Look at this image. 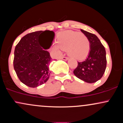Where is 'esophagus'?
Masks as SVG:
<instances>
[{
    "label": "esophagus",
    "mask_w": 123,
    "mask_h": 123,
    "mask_svg": "<svg viewBox=\"0 0 123 123\" xmlns=\"http://www.w3.org/2000/svg\"><path fill=\"white\" fill-rule=\"evenodd\" d=\"M62 60H63L64 61H67L68 60V58L66 57H63L62 58Z\"/></svg>",
    "instance_id": "obj_1"
}]
</instances>
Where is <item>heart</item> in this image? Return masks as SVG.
<instances>
[{"instance_id":"obj_1","label":"heart","mask_w":123,"mask_h":123,"mask_svg":"<svg viewBox=\"0 0 123 123\" xmlns=\"http://www.w3.org/2000/svg\"><path fill=\"white\" fill-rule=\"evenodd\" d=\"M54 49L60 54L62 50H67L70 57L77 60H83L88 55L90 43L87 36L76 31H63L58 35L57 44Z\"/></svg>"}]
</instances>
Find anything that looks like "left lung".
<instances>
[{"instance_id":"8db88e82","label":"left lung","mask_w":123,"mask_h":123,"mask_svg":"<svg viewBox=\"0 0 123 123\" xmlns=\"http://www.w3.org/2000/svg\"><path fill=\"white\" fill-rule=\"evenodd\" d=\"M81 31L90 41V51L84 61L78 62L73 73L85 82L95 83L101 79L106 68L105 49L95 35L83 29Z\"/></svg>"}]
</instances>
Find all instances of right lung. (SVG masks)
Here are the masks:
<instances>
[{
    "mask_svg": "<svg viewBox=\"0 0 123 123\" xmlns=\"http://www.w3.org/2000/svg\"><path fill=\"white\" fill-rule=\"evenodd\" d=\"M43 33L48 37L41 45L39 36ZM54 36L53 31H36L24 36L15 46L14 68L20 81L28 87H37L49 80L52 58L46 50L51 46Z\"/></svg>",
    "mask_w": 123,
    "mask_h": 123,
    "instance_id": "1",
    "label": "right lung"
}]
</instances>
